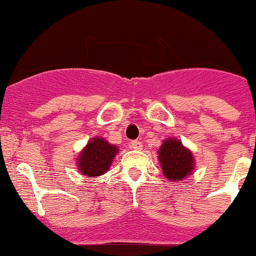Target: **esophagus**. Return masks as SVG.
<instances>
[{
    "label": "esophagus",
    "instance_id": "1",
    "mask_svg": "<svg viewBox=\"0 0 256 256\" xmlns=\"http://www.w3.org/2000/svg\"><path fill=\"white\" fill-rule=\"evenodd\" d=\"M130 147L132 150H141V148H142V144H141L140 141L134 140V141H131V142H130Z\"/></svg>",
    "mask_w": 256,
    "mask_h": 256
}]
</instances>
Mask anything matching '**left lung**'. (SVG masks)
Listing matches in <instances>:
<instances>
[{
	"mask_svg": "<svg viewBox=\"0 0 256 256\" xmlns=\"http://www.w3.org/2000/svg\"><path fill=\"white\" fill-rule=\"evenodd\" d=\"M158 161L164 177L180 182L194 170L192 152L177 138H167L158 150Z\"/></svg>",
	"mask_w": 256,
	"mask_h": 256,
	"instance_id": "1",
	"label": "left lung"
}]
</instances>
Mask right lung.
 I'll return each mask as SVG.
<instances>
[{"mask_svg": "<svg viewBox=\"0 0 256 256\" xmlns=\"http://www.w3.org/2000/svg\"><path fill=\"white\" fill-rule=\"evenodd\" d=\"M118 148L102 138H94L88 142L78 156L79 172L86 177H98L106 174Z\"/></svg>", "mask_w": 256, "mask_h": 256, "instance_id": "1", "label": "right lung"}]
</instances>
